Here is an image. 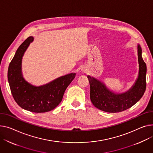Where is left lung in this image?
Here are the masks:
<instances>
[{"label": "left lung", "instance_id": "1", "mask_svg": "<svg viewBox=\"0 0 153 153\" xmlns=\"http://www.w3.org/2000/svg\"><path fill=\"white\" fill-rule=\"evenodd\" d=\"M141 53V48L138 45V77L135 85L124 94H114L99 80L87 76L90 87V100L96 108L107 113H119L131 108L143 97L146 87V65Z\"/></svg>", "mask_w": 153, "mask_h": 153}]
</instances>
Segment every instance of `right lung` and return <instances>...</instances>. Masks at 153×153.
<instances>
[{
  "mask_svg": "<svg viewBox=\"0 0 153 153\" xmlns=\"http://www.w3.org/2000/svg\"><path fill=\"white\" fill-rule=\"evenodd\" d=\"M33 40V37H27L17 49L8 66V80L12 96L20 107L33 113H45L60 103L66 88L76 74L71 73L59 77L41 87H34L27 83L22 74V59Z\"/></svg>",
  "mask_w": 153,
  "mask_h": 153,
  "instance_id": "1",
  "label": "right lung"
}]
</instances>
